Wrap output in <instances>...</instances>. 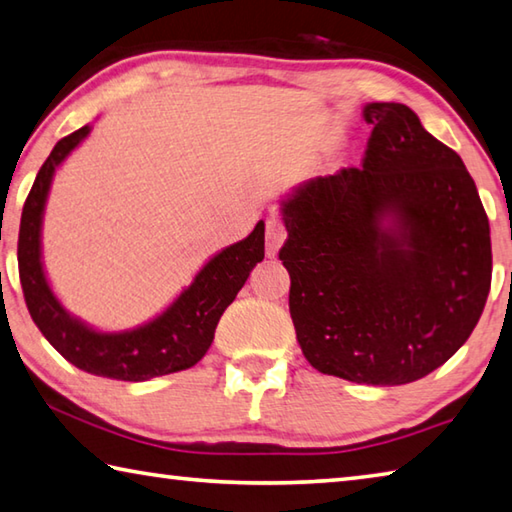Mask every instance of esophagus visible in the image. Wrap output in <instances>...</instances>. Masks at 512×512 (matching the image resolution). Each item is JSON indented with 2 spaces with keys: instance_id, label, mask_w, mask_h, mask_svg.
Listing matches in <instances>:
<instances>
[{
  "instance_id": "34e87169",
  "label": "esophagus",
  "mask_w": 512,
  "mask_h": 512,
  "mask_svg": "<svg viewBox=\"0 0 512 512\" xmlns=\"http://www.w3.org/2000/svg\"><path fill=\"white\" fill-rule=\"evenodd\" d=\"M286 239V226L280 217H268L266 219V255L275 257L277 250L284 244Z\"/></svg>"
}]
</instances>
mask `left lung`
Returning a JSON list of instances; mask_svg holds the SVG:
<instances>
[{
    "mask_svg": "<svg viewBox=\"0 0 512 512\" xmlns=\"http://www.w3.org/2000/svg\"><path fill=\"white\" fill-rule=\"evenodd\" d=\"M360 167L282 201L288 309L304 358L358 385H405L450 360L486 306V210L461 156L401 102H371ZM392 218L389 227L384 219Z\"/></svg>",
    "mask_w": 512,
    "mask_h": 512,
    "instance_id": "8db88e82",
    "label": "left lung"
}]
</instances>
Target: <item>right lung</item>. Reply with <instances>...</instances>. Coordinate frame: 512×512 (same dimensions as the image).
Wrapping results in <instances>:
<instances>
[{
	"instance_id": "obj_1",
	"label": "right lung",
	"mask_w": 512,
	"mask_h": 512,
	"mask_svg": "<svg viewBox=\"0 0 512 512\" xmlns=\"http://www.w3.org/2000/svg\"><path fill=\"white\" fill-rule=\"evenodd\" d=\"M91 132L85 125L64 136L44 161L26 197L17 264L26 306L37 329L71 365L94 376L143 383L197 365L206 356L219 318L264 259V221L246 239L228 246L201 268L194 282L167 309L134 331L100 333L62 309L46 282L40 259V228L55 167Z\"/></svg>"
}]
</instances>
